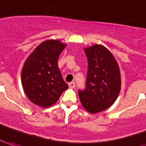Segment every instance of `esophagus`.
I'll list each match as a JSON object with an SVG mask.
<instances>
[{
  "label": "esophagus",
  "mask_w": 146,
  "mask_h": 146,
  "mask_svg": "<svg viewBox=\"0 0 146 146\" xmlns=\"http://www.w3.org/2000/svg\"><path fill=\"white\" fill-rule=\"evenodd\" d=\"M69 87L70 89H74L75 88V82H70V83H69Z\"/></svg>",
  "instance_id": "esophagus-1"
}]
</instances>
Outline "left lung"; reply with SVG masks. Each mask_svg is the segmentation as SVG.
I'll use <instances>...</instances> for the list:
<instances>
[{"label":"left lung","mask_w":146,"mask_h":146,"mask_svg":"<svg viewBox=\"0 0 146 146\" xmlns=\"http://www.w3.org/2000/svg\"><path fill=\"white\" fill-rule=\"evenodd\" d=\"M83 49L88 60L86 89L78 95L84 109L96 114L117 100L121 87V72L114 56L104 45L95 44Z\"/></svg>","instance_id":"1"}]
</instances>
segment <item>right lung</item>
<instances>
[{
  "label": "right lung",
  "mask_w": 146,
  "mask_h": 146,
  "mask_svg": "<svg viewBox=\"0 0 146 146\" xmlns=\"http://www.w3.org/2000/svg\"><path fill=\"white\" fill-rule=\"evenodd\" d=\"M67 44L48 39L36 46L25 61L21 85L29 101L41 108L53 106L68 85L61 77L57 60Z\"/></svg>",
  "instance_id": "obj_1"
}]
</instances>
